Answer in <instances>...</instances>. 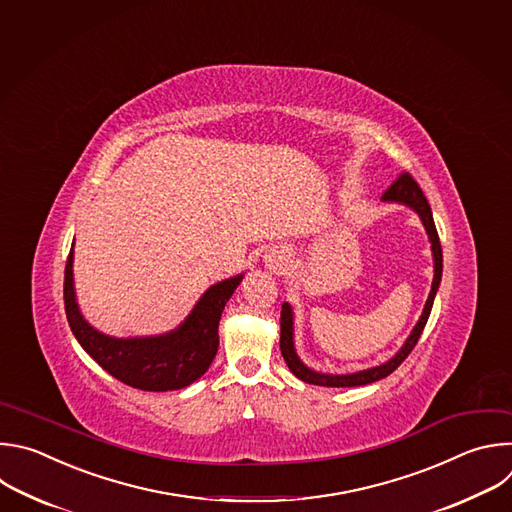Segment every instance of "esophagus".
<instances>
[{"instance_id":"esophagus-1","label":"esophagus","mask_w":512,"mask_h":512,"mask_svg":"<svg viewBox=\"0 0 512 512\" xmlns=\"http://www.w3.org/2000/svg\"><path fill=\"white\" fill-rule=\"evenodd\" d=\"M290 262V254L284 252V250H272L266 258H264V264L270 272H284L286 266Z\"/></svg>"}]
</instances>
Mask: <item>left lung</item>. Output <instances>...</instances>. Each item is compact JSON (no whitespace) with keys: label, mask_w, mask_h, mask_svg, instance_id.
<instances>
[{"label":"left lung","mask_w":512,"mask_h":512,"mask_svg":"<svg viewBox=\"0 0 512 512\" xmlns=\"http://www.w3.org/2000/svg\"><path fill=\"white\" fill-rule=\"evenodd\" d=\"M381 201L383 203H399V206H405L414 210L424 228H426V234H428V240L432 244V258H434V280H432V290L428 294V300L424 304V311H422V317L418 319L416 327L412 329L410 337L405 339V343L401 345V349L391 357L387 359L385 363L381 365H375V367H369V369H363V371H355V373H321V371H315L311 367H306L300 357L296 355V349H294V313H292V306L288 302L282 304V313H280V351H282V357L288 365V369L304 383H313V385H323V387H357V385H367V383H373V381H379L383 377H387L389 373H393L403 361L405 357L412 353V349L416 347L426 323H428V317H430V311L434 306V298H436V292L440 288V280H442V246H440V238H438V232H436V224H434V216H432V208L430 203L424 195V191L420 189V185L414 181V177L410 173H401L393 183L391 187L381 195Z\"/></svg>","instance_id":"8db88e82"}]
</instances>
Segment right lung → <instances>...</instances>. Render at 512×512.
<instances>
[{"label":"right lung","mask_w":512,"mask_h":512,"mask_svg":"<svg viewBox=\"0 0 512 512\" xmlns=\"http://www.w3.org/2000/svg\"><path fill=\"white\" fill-rule=\"evenodd\" d=\"M72 264L74 248L70 250L64 270L66 319L80 347L107 373L143 391H173L191 385L208 371L220 347L218 327L224 306L244 274L212 284L199 296L185 321L173 331L119 339L100 333L80 313Z\"/></svg>","instance_id":"1"}]
</instances>
